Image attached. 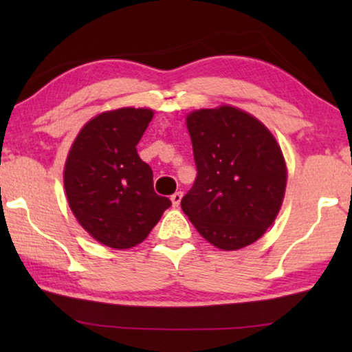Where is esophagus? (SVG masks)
Segmentation results:
<instances>
[{"label": "esophagus", "mask_w": 352, "mask_h": 352, "mask_svg": "<svg viewBox=\"0 0 352 352\" xmlns=\"http://www.w3.org/2000/svg\"><path fill=\"white\" fill-rule=\"evenodd\" d=\"M181 199H182V192H175V194L171 195L173 206H179V204H181Z\"/></svg>", "instance_id": "34e87169"}]
</instances>
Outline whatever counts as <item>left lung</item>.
I'll return each instance as SVG.
<instances>
[{
    "mask_svg": "<svg viewBox=\"0 0 352 352\" xmlns=\"http://www.w3.org/2000/svg\"><path fill=\"white\" fill-rule=\"evenodd\" d=\"M197 177L182 211L221 250L252 245L280 210L287 186L282 151L271 131L242 110L223 105L187 117Z\"/></svg>",
    "mask_w": 352,
    "mask_h": 352,
    "instance_id": "1",
    "label": "left lung"
}]
</instances>
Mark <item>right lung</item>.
<instances>
[{
	"label": "right lung",
	"mask_w": 352,
	"mask_h": 352,
	"mask_svg": "<svg viewBox=\"0 0 352 352\" xmlns=\"http://www.w3.org/2000/svg\"><path fill=\"white\" fill-rule=\"evenodd\" d=\"M153 117L148 109L104 112L85 124L64 171L75 218L110 248L141 243L171 201L153 190L152 168L138 155V142Z\"/></svg>",
	"instance_id": "add662e5"
}]
</instances>
